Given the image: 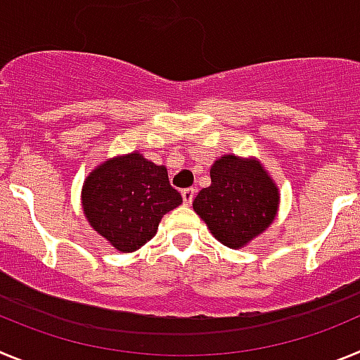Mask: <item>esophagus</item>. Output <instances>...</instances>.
<instances>
[{"instance_id": "obj_1", "label": "esophagus", "mask_w": 360, "mask_h": 360, "mask_svg": "<svg viewBox=\"0 0 360 360\" xmlns=\"http://www.w3.org/2000/svg\"><path fill=\"white\" fill-rule=\"evenodd\" d=\"M195 187H187V189L182 191V198H184V203L186 205H191L193 203V200H195Z\"/></svg>"}]
</instances>
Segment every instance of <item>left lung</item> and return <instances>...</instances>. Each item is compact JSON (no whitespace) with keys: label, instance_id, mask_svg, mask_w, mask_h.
<instances>
[{"label":"left lung","instance_id":"left-lung-1","mask_svg":"<svg viewBox=\"0 0 360 360\" xmlns=\"http://www.w3.org/2000/svg\"><path fill=\"white\" fill-rule=\"evenodd\" d=\"M278 202V189L262 165L225 155L211 167V186L196 195L193 209L216 240L240 249L272 224Z\"/></svg>","mask_w":360,"mask_h":360}]
</instances>
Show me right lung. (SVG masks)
Here are the masks:
<instances>
[{
	"label": "right lung",
	"instance_id": "right-lung-1",
	"mask_svg": "<svg viewBox=\"0 0 360 360\" xmlns=\"http://www.w3.org/2000/svg\"><path fill=\"white\" fill-rule=\"evenodd\" d=\"M182 203L167 169L139 153L104 162L86 178L82 209L91 227L120 252L141 249L165 212Z\"/></svg>",
	"mask_w": 360,
	"mask_h": 360
}]
</instances>
